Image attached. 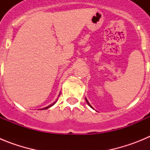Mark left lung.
<instances>
[{
  "mask_svg": "<svg viewBox=\"0 0 150 150\" xmlns=\"http://www.w3.org/2000/svg\"><path fill=\"white\" fill-rule=\"evenodd\" d=\"M86 102H87V104H88V106H89V107H91V108H92V109H93V110H95V109H94V108H93V107H91V104H89V102H88V100H87V99H86Z\"/></svg>",
  "mask_w": 150,
  "mask_h": 150,
  "instance_id": "8db88e82",
  "label": "left lung"
}]
</instances>
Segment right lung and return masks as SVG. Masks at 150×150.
<instances>
[{"label": "right lung", "instance_id": "right-lung-1", "mask_svg": "<svg viewBox=\"0 0 150 150\" xmlns=\"http://www.w3.org/2000/svg\"><path fill=\"white\" fill-rule=\"evenodd\" d=\"M60 93H61V92H60ZM56 101H57V100H55V102H54L53 104H50V105L47 106V107H44V108H42V109H41V110H46V109H49V108H50V107H52V106H53V105H54V104H55V103H56Z\"/></svg>", "mask_w": 150, "mask_h": 150}]
</instances>
